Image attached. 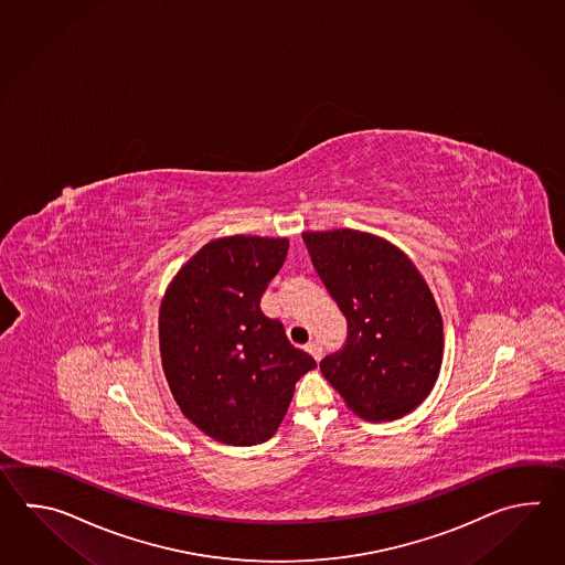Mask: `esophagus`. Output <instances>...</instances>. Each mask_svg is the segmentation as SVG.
Returning <instances> with one entry per match:
<instances>
[{
  "label": "esophagus",
  "mask_w": 565,
  "mask_h": 565,
  "mask_svg": "<svg viewBox=\"0 0 565 565\" xmlns=\"http://www.w3.org/2000/svg\"><path fill=\"white\" fill-rule=\"evenodd\" d=\"M305 349L311 353L312 358H315V361H321V358H323V348L317 343V341H311V343H307L305 345Z\"/></svg>",
  "instance_id": "esophagus-1"
}]
</instances>
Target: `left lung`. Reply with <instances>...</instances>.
<instances>
[{"mask_svg": "<svg viewBox=\"0 0 565 565\" xmlns=\"http://www.w3.org/2000/svg\"><path fill=\"white\" fill-rule=\"evenodd\" d=\"M312 268L348 321L343 348L319 367L349 408L396 420L430 394L443 363V317L416 266L358 230L305 232Z\"/></svg>", "mask_w": 565, "mask_h": 565, "instance_id": "8db88e82", "label": "left lung"}]
</instances>
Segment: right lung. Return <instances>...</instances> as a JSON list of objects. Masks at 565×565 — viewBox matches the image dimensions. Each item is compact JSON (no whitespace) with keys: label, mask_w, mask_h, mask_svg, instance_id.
<instances>
[{"label":"right lung","mask_w":565,"mask_h":565,"mask_svg":"<svg viewBox=\"0 0 565 565\" xmlns=\"http://www.w3.org/2000/svg\"><path fill=\"white\" fill-rule=\"evenodd\" d=\"M287 238L230 236L181 268L159 312V348L183 416L217 443L253 446L277 433L295 384L317 367L260 311Z\"/></svg>","instance_id":"right-lung-1"}]
</instances>
